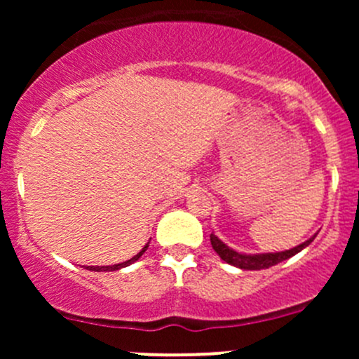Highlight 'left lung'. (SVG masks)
Returning a JSON list of instances; mask_svg holds the SVG:
<instances>
[{"mask_svg": "<svg viewBox=\"0 0 359 359\" xmlns=\"http://www.w3.org/2000/svg\"><path fill=\"white\" fill-rule=\"evenodd\" d=\"M316 236H312L311 240H307L302 245L295 246V248L287 250V251H280V253H263V255H243V253H236V251L226 246L216 234H211V245L214 251L219 255L221 259H224L226 263L229 265L238 266V269L243 270H263V269H270V266L277 265V263L283 262V259L294 257L297 255L299 251H302L306 246L311 245L314 241Z\"/></svg>", "mask_w": 359, "mask_h": 359, "instance_id": "left-lung-1", "label": "left lung"}]
</instances>
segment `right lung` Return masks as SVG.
Masks as SVG:
<instances>
[{"mask_svg":"<svg viewBox=\"0 0 359 359\" xmlns=\"http://www.w3.org/2000/svg\"><path fill=\"white\" fill-rule=\"evenodd\" d=\"M147 248H148V243H147L145 246H143V250L140 251L138 255H135V257L131 258V259H128V262L118 263V265H109V266H88V270H93V271H114V270H119V269H123V266H128V265H131V263H133V262H137V259L142 257L143 253H145Z\"/></svg>","mask_w":359,"mask_h":359,"instance_id":"add662e5","label":"right lung"}]
</instances>
